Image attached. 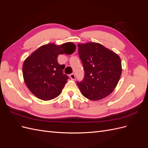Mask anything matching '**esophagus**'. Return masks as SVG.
<instances>
[{"label": "esophagus", "instance_id": "34e87169", "mask_svg": "<svg viewBox=\"0 0 148 148\" xmlns=\"http://www.w3.org/2000/svg\"><path fill=\"white\" fill-rule=\"evenodd\" d=\"M70 77L71 79L73 80H75L76 79V76L75 75V73H71L70 75Z\"/></svg>", "mask_w": 148, "mask_h": 148}]
</instances>
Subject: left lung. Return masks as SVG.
Here are the masks:
<instances>
[{
    "instance_id": "1",
    "label": "left lung",
    "mask_w": 148,
    "mask_h": 148,
    "mask_svg": "<svg viewBox=\"0 0 148 148\" xmlns=\"http://www.w3.org/2000/svg\"><path fill=\"white\" fill-rule=\"evenodd\" d=\"M78 47L84 76L77 84L83 96L92 101L109 96L117 85L122 74L120 57L99 43L79 44Z\"/></svg>"
}]
</instances>
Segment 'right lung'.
<instances>
[{"label": "right lung", "mask_w": 148, "mask_h": 148, "mask_svg": "<svg viewBox=\"0 0 148 148\" xmlns=\"http://www.w3.org/2000/svg\"><path fill=\"white\" fill-rule=\"evenodd\" d=\"M76 46L72 42L56 46L48 44L32 53L24 62L23 75L30 91L42 100L54 99L60 95L69 78L63 73L64 65L58 63L59 54H71Z\"/></svg>", "instance_id": "add662e5"}]
</instances>
